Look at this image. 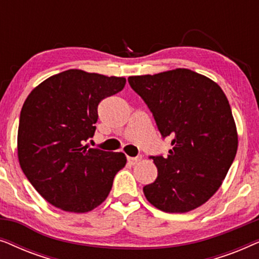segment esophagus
Here are the masks:
<instances>
[{
	"instance_id": "esophagus-1",
	"label": "esophagus",
	"mask_w": 259,
	"mask_h": 259,
	"mask_svg": "<svg viewBox=\"0 0 259 259\" xmlns=\"http://www.w3.org/2000/svg\"><path fill=\"white\" fill-rule=\"evenodd\" d=\"M141 159H143V157H127V160H128V162L131 165H136V164H138V162H139Z\"/></svg>"
}]
</instances>
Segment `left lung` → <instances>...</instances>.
I'll return each mask as SVG.
<instances>
[{
	"mask_svg": "<svg viewBox=\"0 0 259 259\" xmlns=\"http://www.w3.org/2000/svg\"><path fill=\"white\" fill-rule=\"evenodd\" d=\"M128 82L153 113L161 136L172 139L167 157H152L158 177L144 187L145 197L168 213L201 206L221 187L238 147L224 92L186 68L130 76Z\"/></svg>",
	"mask_w": 259,
	"mask_h": 259,
	"instance_id": "1",
	"label": "left lung"
}]
</instances>
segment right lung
<instances>
[{"mask_svg":"<svg viewBox=\"0 0 259 259\" xmlns=\"http://www.w3.org/2000/svg\"><path fill=\"white\" fill-rule=\"evenodd\" d=\"M125 84V77L68 69L42 81L27 97L17 157L34 189L53 206L84 213L108 197L126 155L83 143L94 136L100 101Z\"/></svg>","mask_w":259,"mask_h":259,"instance_id":"obj_1","label":"right lung"}]
</instances>
